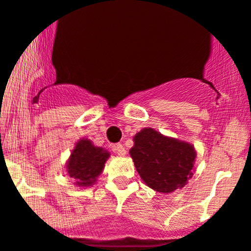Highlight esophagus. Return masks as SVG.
Segmentation results:
<instances>
[{
  "instance_id": "1",
  "label": "esophagus",
  "mask_w": 251,
  "mask_h": 251,
  "mask_svg": "<svg viewBox=\"0 0 251 251\" xmlns=\"http://www.w3.org/2000/svg\"><path fill=\"white\" fill-rule=\"evenodd\" d=\"M114 151L116 152V153H118L119 156H124V154H126L125 147H124L121 144H116V145H115V146H114Z\"/></svg>"
}]
</instances>
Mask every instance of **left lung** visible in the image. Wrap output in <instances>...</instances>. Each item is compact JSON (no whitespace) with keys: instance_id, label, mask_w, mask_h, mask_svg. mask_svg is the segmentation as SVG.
I'll list each match as a JSON object with an SVG mask.
<instances>
[{"instance_id":"1","label":"left lung","mask_w":251,"mask_h":251,"mask_svg":"<svg viewBox=\"0 0 251 251\" xmlns=\"http://www.w3.org/2000/svg\"><path fill=\"white\" fill-rule=\"evenodd\" d=\"M130 156L142 181L153 191L167 194L192 178L197 151L189 142L145 127L133 136Z\"/></svg>"}]
</instances>
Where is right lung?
Returning <instances> with one entry per match:
<instances>
[{"mask_svg":"<svg viewBox=\"0 0 251 251\" xmlns=\"http://www.w3.org/2000/svg\"><path fill=\"white\" fill-rule=\"evenodd\" d=\"M110 153L88 139H80L67 161V173L78 187H90L101 175Z\"/></svg>","mask_w":251,"mask_h":251,"instance_id":"obj_1","label":"right lung"}]
</instances>
